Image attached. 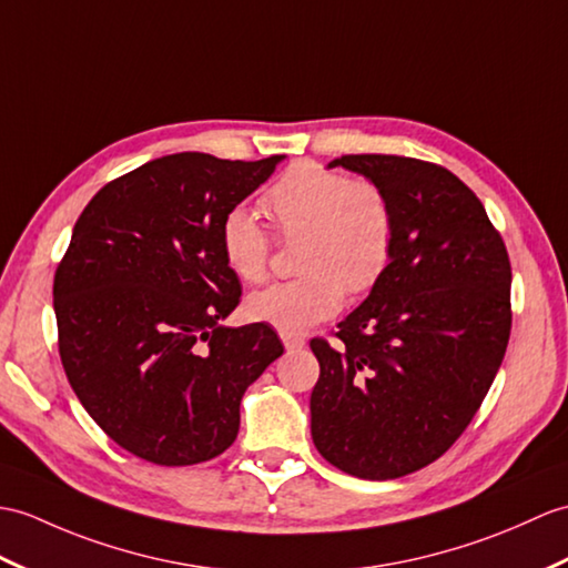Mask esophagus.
<instances>
[{
    "label": "esophagus",
    "mask_w": 568,
    "mask_h": 568,
    "mask_svg": "<svg viewBox=\"0 0 568 568\" xmlns=\"http://www.w3.org/2000/svg\"><path fill=\"white\" fill-rule=\"evenodd\" d=\"M281 338H283V344H285L287 351L305 346V336H300V334H281Z\"/></svg>",
    "instance_id": "34e87169"
}]
</instances>
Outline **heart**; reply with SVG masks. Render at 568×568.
Masks as SVG:
<instances>
[{"mask_svg":"<svg viewBox=\"0 0 568 568\" xmlns=\"http://www.w3.org/2000/svg\"><path fill=\"white\" fill-rule=\"evenodd\" d=\"M261 205L278 240H300L295 263L302 275L248 300L252 320L302 334L336 314L344 293H371L387 273L397 215L377 181L351 179L320 162H295L263 193ZM220 252L242 283H266L273 240L248 207L234 205L222 217Z\"/></svg>","mask_w":568,"mask_h":568,"instance_id":"obj_1","label":"heart"}]
</instances>
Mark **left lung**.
Returning <instances> with one entry per match:
<instances>
[{
    "mask_svg": "<svg viewBox=\"0 0 568 568\" xmlns=\"http://www.w3.org/2000/svg\"><path fill=\"white\" fill-rule=\"evenodd\" d=\"M377 181L397 242L387 273L338 322L320 361L312 440L358 479H399L445 455L489 392L510 338V258L467 183L440 164L344 154L332 166Z\"/></svg>",
    "mask_w": 568,
    "mask_h": 568,
    "instance_id": "left-lung-1",
    "label": "left lung"
}]
</instances>
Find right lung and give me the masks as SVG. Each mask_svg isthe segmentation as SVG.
I'll list each match as a JSON object with an SVG mask.
<instances>
[{"instance_id":"add662e5","label":"right lung","mask_w":568,"mask_h":568,"mask_svg":"<svg viewBox=\"0 0 568 568\" xmlns=\"http://www.w3.org/2000/svg\"><path fill=\"white\" fill-rule=\"evenodd\" d=\"M278 162L160 156L105 183L74 224L52 281L60 361L89 416L148 463L227 450L246 387L283 355L268 324H217L242 300L222 217Z\"/></svg>"}]
</instances>
